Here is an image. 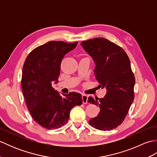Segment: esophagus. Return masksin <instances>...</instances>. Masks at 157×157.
<instances>
[{
    "mask_svg": "<svg viewBox=\"0 0 157 157\" xmlns=\"http://www.w3.org/2000/svg\"><path fill=\"white\" fill-rule=\"evenodd\" d=\"M82 102L84 104H87L88 103V96L86 94H82Z\"/></svg>",
    "mask_w": 157,
    "mask_h": 157,
    "instance_id": "esophagus-1",
    "label": "esophagus"
}]
</instances>
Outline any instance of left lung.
I'll return each instance as SVG.
<instances>
[{"label": "left lung", "instance_id": "8db88e82", "mask_svg": "<svg viewBox=\"0 0 157 157\" xmlns=\"http://www.w3.org/2000/svg\"><path fill=\"white\" fill-rule=\"evenodd\" d=\"M81 45L94 62L100 86L106 90L104 98H88L89 103L100 107L90 124L102 131L115 129L123 121L134 98L135 78L129 57L120 46L103 38L83 41Z\"/></svg>", "mask_w": 157, "mask_h": 157}]
</instances>
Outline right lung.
I'll use <instances>...</instances> for the list:
<instances>
[{
	"mask_svg": "<svg viewBox=\"0 0 157 157\" xmlns=\"http://www.w3.org/2000/svg\"><path fill=\"white\" fill-rule=\"evenodd\" d=\"M77 44L50 41L33 50L23 65L21 87L26 105L33 119L48 129L65 125L71 109L82 104L79 93L63 97L52 87L59 81L62 59Z\"/></svg>",
	"mask_w": 157,
	"mask_h": 157,
	"instance_id": "1",
	"label": "right lung"
}]
</instances>
